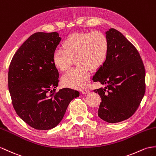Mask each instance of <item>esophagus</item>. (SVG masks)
<instances>
[{
	"label": "esophagus",
	"instance_id": "34e87169",
	"mask_svg": "<svg viewBox=\"0 0 156 156\" xmlns=\"http://www.w3.org/2000/svg\"><path fill=\"white\" fill-rule=\"evenodd\" d=\"M90 92V90H82V93L83 94H88Z\"/></svg>",
	"mask_w": 156,
	"mask_h": 156
}]
</instances>
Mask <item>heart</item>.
Wrapping results in <instances>:
<instances>
[{
	"label": "heart",
	"mask_w": 156,
	"mask_h": 156,
	"mask_svg": "<svg viewBox=\"0 0 156 156\" xmlns=\"http://www.w3.org/2000/svg\"><path fill=\"white\" fill-rule=\"evenodd\" d=\"M63 50H56L52 62L57 69L67 70L75 59L76 67L68 70L61 78L63 86L81 90L86 88L90 76V68L96 70L106 60L109 52V41L100 31L72 34L63 42Z\"/></svg>",
	"instance_id": "obj_1"
}]
</instances>
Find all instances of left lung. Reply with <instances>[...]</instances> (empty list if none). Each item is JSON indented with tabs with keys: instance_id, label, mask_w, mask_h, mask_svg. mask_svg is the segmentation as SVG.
<instances>
[{
	"instance_id": "8db88e82",
	"label": "left lung",
	"mask_w": 156,
	"mask_h": 156,
	"mask_svg": "<svg viewBox=\"0 0 156 156\" xmlns=\"http://www.w3.org/2000/svg\"><path fill=\"white\" fill-rule=\"evenodd\" d=\"M106 34L108 57L92 78L106 87L94 92L102 100L98 116L106 122L118 123L131 117L140 106L146 91V72L139 52L121 32L110 28Z\"/></svg>"
}]
</instances>
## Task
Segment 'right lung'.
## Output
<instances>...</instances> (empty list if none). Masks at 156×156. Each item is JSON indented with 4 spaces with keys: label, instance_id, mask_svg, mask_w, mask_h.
I'll list each match as a JSON object with an SVG mask.
<instances>
[{
    "label": "right lung",
    "instance_id": "1",
    "mask_svg": "<svg viewBox=\"0 0 156 156\" xmlns=\"http://www.w3.org/2000/svg\"><path fill=\"white\" fill-rule=\"evenodd\" d=\"M60 41L56 32H36L18 49L9 66V90L13 107L36 129L56 127L70 102L80 96L77 90L67 88L54 93L59 73L52 56Z\"/></svg>",
    "mask_w": 156,
    "mask_h": 156
}]
</instances>
